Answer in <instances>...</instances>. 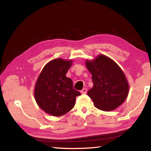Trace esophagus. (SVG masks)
<instances>
[{
    "label": "esophagus",
    "instance_id": "obj_1",
    "mask_svg": "<svg viewBox=\"0 0 151 151\" xmlns=\"http://www.w3.org/2000/svg\"><path fill=\"white\" fill-rule=\"evenodd\" d=\"M86 93H87V89H86V88H83L82 89V91H81V93L82 94H86Z\"/></svg>",
    "mask_w": 151,
    "mask_h": 151
}]
</instances>
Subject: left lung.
Instances as JSON below:
<instances>
[{
    "instance_id": "8db88e82",
    "label": "left lung",
    "mask_w": 151,
    "mask_h": 151,
    "mask_svg": "<svg viewBox=\"0 0 151 151\" xmlns=\"http://www.w3.org/2000/svg\"><path fill=\"white\" fill-rule=\"evenodd\" d=\"M86 66L93 82L88 95L96 108L110 111L123 103L129 94V84L124 72L113 60L100 54L93 60H86Z\"/></svg>"
}]
</instances>
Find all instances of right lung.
<instances>
[{"mask_svg": "<svg viewBox=\"0 0 151 151\" xmlns=\"http://www.w3.org/2000/svg\"><path fill=\"white\" fill-rule=\"evenodd\" d=\"M72 60L56 58L44 66L35 85L34 98L37 105L52 116L68 113L75 106L76 97L81 93L73 88L72 80L66 73Z\"/></svg>", "mask_w": 151, "mask_h": 151, "instance_id": "add662e5", "label": "right lung"}]
</instances>
